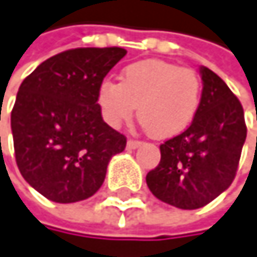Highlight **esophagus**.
<instances>
[{"mask_svg": "<svg viewBox=\"0 0 257 257\" xmlns=\"http://www.w3.org/2000/svg\"><path fill=\"white\" fill-rule=\"evenodd\" d=\"M142 145V142H139V140H127V149H137L139 146Z\"/></svg>", "mask_w": 257, "mask_h": 257, "instance_id": "1", "label": "esophagus"}]
</instances>
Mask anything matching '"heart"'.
<instances>
[{
	"label": "heart",
	"mask_w": 257,
	"mask_h": 257,
	"mask_svg": "<svg viewBox=\"0 0 257 257\" xmlns=\"http://www.w3.org/2000/svg\"><path fill=\"white\" fill-rule=\"evenodd\" d=\"M97 102L111 126L127 123L139 106V118L157 139H171L186 131L201 102V79L190 68L146 59L130 64L118 83L105 80Z\"/></svg>",
	"instance_id": "heart-1"
}]
</instances>
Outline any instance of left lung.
I'll use <instances>...</instances> for the list:
<instances>
[{
    "label": "left lung",
    "mask_w": 257,
    "mask_h": 257,
    "mask_svg": "<svg viewBox=\"0 0 257 257\" xmlns=\"http://www.w3.org/2000/svg\"><path fill=\"white\" fill-rule=\"evenodd\" d=\"M199 108L192 124L160 146L158 166L146 175L149 190L178 209L204 207L234 180L247 126L241 102L207 67Z\"/></svg>",
    "instance_id": "1"
}]
</instances>
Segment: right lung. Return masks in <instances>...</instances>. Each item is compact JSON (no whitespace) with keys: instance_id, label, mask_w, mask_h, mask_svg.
Masks as SVG:
<instances>
[{"instance_id":"1","label":"right lung","mask_w":257,"mask_h":257,"mask_svg":"<svg viewBox=\"0 0 257 257\" xmlns=\"http://www.w3.org/2000/svg\"><path fill=\"white\" fill-rule=\"evenodd\" d=\"M120 47L73 48L44 61L24 79L10 124L24 180L54 203L93 196L126 137L102 118L99 86L124 56Z\"/></svg>"}]
</instances>
